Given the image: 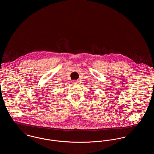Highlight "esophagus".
<instances>
[{
    "instance_id": "esophagus-1",
    "label": "esophagus",
    "mask_w": 154,
    "mask_h": 154,
    "mask_svg": "<svg viewBox=\"0 0 154 154\" xmlns=\"http://www.w3.org/2000/svg\"><path fill=\"white\" fill-rule=\"evenodd\" d=\"M72 83H73V84H75V85H76V84H78L79 83V82L78 81H72Z\"/></svg>"
}]
</instances>
